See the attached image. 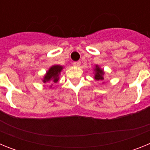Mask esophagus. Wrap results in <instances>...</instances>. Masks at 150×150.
Listing matches in <instances>:
<instances>
[{"instance_id": "obj_1", "label": "esophagus", "mask_w": 150, "mask_h": 150, "mask_svg": "<svg viewBox=\"0 0 150 150\" xmlns=\"http://www.w3.org/2000/svg\"><path fill=\"white\" fill-rule=\"evenodd\" d=\"M73 64H74V66H75V67H79V66L80 65V62H74V63H73Z\"/></svg>"}]
</instances>
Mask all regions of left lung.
I'll return each instance as SVG.
<instances>
[{"label":"left lung","mask_w":150,"mask_h":150,"mask_svg":"<svg viewBox=\"0 0 150 150\" xmlns=\"http://www.w3.org/2000/svg\"><path fill=\"white\" fill-rule=\"evenodd\" d=\"M94 71H95V79L96 80H104V72L98 65L95 66Z\"/></svg>","instance_id":"obj_1"}]
</instances>
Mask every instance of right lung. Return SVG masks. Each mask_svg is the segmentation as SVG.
<instances>
[{"label":"right lung","mask_w":150,"mask_h":150,"mask_svg":"<svg viewBox=\"0 0 150 150\" xmlns=\"http://www.w3.org/2000/svg\"><path fill=\"white\" fill-rule=\"evenodd\" d=\"M63 67L61 65H53L52 66L48 71L45 74L44 77H43V82L44 83H47V82H53L54 83H57L59 81V74H60L61 71H62Z\"/></svg>","instance_id":"add662e5"}]
</instances>
